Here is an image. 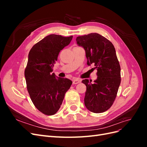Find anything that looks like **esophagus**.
<instances>
[{
  "mask_svg": "<svg viewBox=\"0 0 147 147\" xmlns=\"http://www.w3.org/2000/svg\"><path fill=\"white\" fill-rule=\"evenodd\" d=\"M80 82H81V80L80 79L75 78V79L73 80V83L74 84H78V83H80Z\"/></svg>",
  "mask_w": 147,
  "mask_h": 147,
  "instance_id": "obj_1",
  "label": "esophagus"
}]
</instances>
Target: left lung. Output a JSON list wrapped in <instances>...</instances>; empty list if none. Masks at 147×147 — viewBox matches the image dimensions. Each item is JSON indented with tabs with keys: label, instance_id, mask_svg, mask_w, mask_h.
<instances>
[{
	"label": "left lung",
	"instance_id": "8db88e82",
	"mask_svg": "<svg viewBox=\"0 0 147 147\" xmlns=\"http://www.w3.org/2000/svg\"><path fill=\"white\" fill-rule=\"evenodd\" d=\"M76 41L85 51L87 64H94L97 70L94 83L88 79L82 80L86 86L84 105L93 113L105 112L112 105L121 83V69L115 47L97 33L78 36Z\"/></svg>",
	"mask_w": 147,
	"mask_h": 147
}]
</instances>
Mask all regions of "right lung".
<instances>
[{"label":"right lung","mask_w":147,"mask_h":147,"mask_svg":"<svg viewBox=\"0 0 147 147\" xmlns=\"http://www.w3.org/2000/svg\"><path fill=\"white\" fill-rule=\"evenodd\" d=\"M72 37L50 34L34 45L29 53L24 71L27 89L35 107L45 115H53L58 111L72 83L70 80L52 73L59 52Z\"/></svg>","instance_id":"right-lung-1"}]
</instances>
